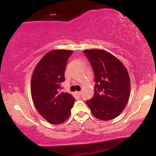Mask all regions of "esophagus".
<instances>
[{
    "instance_id": "34e87169",
    "label": "esophagus",
    "mask_w": 156,
    "mask_h": 156,
    "mask_svg": "<svg viewBox=\"0 0 156 156\" xmlns=\"http://www.w3.org/2000/svg\"><path fill=\"white\" fill-rule=\"evenodd\" d=\"M75 93H76V94H77V95L80 96V94H81V93H82V92H76Z\"/></svg>"
}]
</instances>
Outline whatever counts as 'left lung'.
Wrapping results in <instances>:
<instances>
[{
    "label": "left lung",
    "mask_w": 156,
    "mask_h": 156,
    "mask_svg": "<svg viewBox=\"0 0 156 156\" xmlns=\"http://www.w3.org/2000/svg\"><path fill=\"white\" fill-rule=\"evenodd\" d=\"M94 73V96L87 101L92 114L101 120L114 119L124 110L130 94L128 70L117 57L104 50H84Z\"/></svg>",
    "instance_id": "left-lung-1"
}]
</instances>
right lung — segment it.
Instances as JSON below:
<instances>
[{
	"mask_svg": "<svg viewBox=\"0 0 156 156\" xmlns=\"http://www.w3.org/2000/svg\"><path fill=\"white\" fill-rule=\"evenodd\" d=\"M73 51L53 50L36 66L31 81L32 100L37 112L48 122L58 125L69 118L76 100L61 92L67 59Z\"/></svg>",
	"mask_w": 156,
	"mask_h": 156,
	"instance_id": "add662e5",
	"label": "right lung"
}]
</instances>
